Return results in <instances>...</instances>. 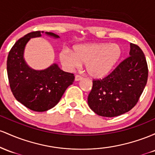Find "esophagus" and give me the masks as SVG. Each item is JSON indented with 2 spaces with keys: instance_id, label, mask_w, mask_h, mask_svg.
<instances>
[{
  "instance_id": "34e87169",
  "label": "esophagus",
  "mask_w": 155,
  "mask_h": 155,
  "mask_svg": "<svg viewBox=\"0 0 155 155\" xmlns=\"http://www.w3.org/2000/svg\"><path fill=\"white\" fill-rule=\"evenodd\" d=\"M82 79H83V77H81V75H76L75 77H74V81H81Z\"/></svg>"
}]
</instances>
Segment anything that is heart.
I'll use <instances>...</instances> for the list:
<instances>
[{"label":"heart","mask_w":155,"mask_h":155,"mask_svg":"<svg viewBox=\"0 0 155 155\" xmlns=\"http://www.w3.org/2000/svg\"><path fill=\"white\" fill-rule=\"evenodd\" d=\"M122 54L123 50L117 44L90 43L77 45L73 52L65 48L59 58L62 65L69 70L85 63L86 72L91 77L102 78L112 70Z\"/></svg>","instance_id":"b5f03b06"}]
</instances>
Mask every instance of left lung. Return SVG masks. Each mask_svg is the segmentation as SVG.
I'll use <instances>...</instances> for the list:
<instances>
[{"instance_id": "1", "label": "left lung", "mask_w": 155, "mask_h": 155, "mask_svg": "<svg viewBox=\"0 0 155 155\" xmlns=\"http://www.w3.org/2000/svg\"><path fill=\"white\" fill-rule=\"evenodd\" d=\"M130 55L107 77L93 81L88 104L97 115L120 116L138 102L147 83V63L142 50L133 43Z\"/></svg>"}]
</instances>
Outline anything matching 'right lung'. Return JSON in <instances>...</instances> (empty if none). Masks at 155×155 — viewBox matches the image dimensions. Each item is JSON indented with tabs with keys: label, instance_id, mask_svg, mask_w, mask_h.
<instances>
[{
	"label": "right lung",
	"instance_id": "obj_1",
	"mask_svg": "<svg viewBox=\"0 0 155 155\" xmlns=\"http://www.w3.org/2000/svg\"><path fill=\"white\" fill-rule=\"evenodd\" d=\"M44 31H34L17 40L8 53L7 74L10 88L15 99L36 112L51 109L60 101L64 91L72 85L74 74L64 72L53 64L43 70L31 68L24 59L25 45L31 38L40 37ZM45 34L58 39L51 32Z\"/></svg>",
	"mask_w": 155,
	"mask_h": 155
}]
</instances>
